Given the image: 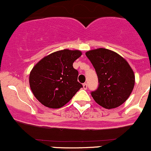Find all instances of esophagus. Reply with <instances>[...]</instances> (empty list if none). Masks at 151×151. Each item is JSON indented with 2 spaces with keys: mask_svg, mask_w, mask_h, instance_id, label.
<instances>
[{
  "mask_svg": "<svg viewBox=\"0 0 151 151\" xmlns=\"http://www.w3.org/2000/svg\"><path fill=\"white\" fill-rule=\"evenodd\" d=\"M87 86H88V85H87L86 83H83V88H84V89H86Z\"/></svg>",
  "mask_w": 151,
  "mask_h": 151,
  "instance_id": "1",
  "label": "esophagus"
}]
</instances>
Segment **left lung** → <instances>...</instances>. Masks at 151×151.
Masks as SVG:
<instances>
[{"mask_svg":"<svg viewBox=\"0 0 151 151\" xmlns=\"http://www.w3.org/2000/svg\"><path fill=\"white\" fill-rule=\"evenodd\" d=\"M86 55L98 78V87L91 91L93 99L107 109L120 106L129 97L134 86L131 67L119 54L109 49L88 51Z\"/></svg>","mask_w":151,"mask_h":151,"instance_id":"left-lung-1","label":"left lung"}]
</instances>
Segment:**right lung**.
<instances>
[{"label":"right lung","instance_id":"1","mask_svg":"<svg viewBox=\"0 0 151 151\" xmlns=\"http://www.w3.org/2000/svg\"><path fill=\"white\" fill-rule=\"evenodd\" d=\"M81 55L78 50L64 49L46 56L35 65L29 74V86L41 104L61 108L83 87L78 81V71L73 67Z\"/></svg>","mask_w":151,"mask_h":151}]
</instances>
